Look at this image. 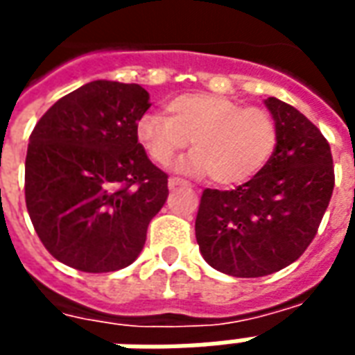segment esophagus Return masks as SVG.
<instances>
[{"instance_id": "1", "label": "esophagus", "mask_w": 355, "mask_h": 355, "mask_svg": "<svg viewBox=\"0 0 355 355\" xmlns=\"http://www.w3.org/2000/svg\"><path fill=\"white\" fill-rule=\"evenodd\" d=\"M167 186H169V190H175V188H182V186H188V182L180 180V178H169Z\"/></svg>"}]
</instances>
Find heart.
<instances>
[{"mask_svg": "<svg viewBox=\"0 0 355 355\" xmlns=\"http://www.w3.org/2000/svg\"><path fill=\"white\" fill-rule=\"evenodd\" d=\"M164 114H144L135 137L144 152L167 165L191 141L190 156L177 165L184 175H209L220 186L243 184L269 164L278 128L269 111L241 107L216 94H182L165 103Z\"/></svg>", "mask_w": 355, "mask_h": 355, "instance_id": "b5f03b06", "label": "heart"}]
</instances>
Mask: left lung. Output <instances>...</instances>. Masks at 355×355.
I'll list each match as a JSON object with an SVG mask.
<instances>
[{
  "mask_svg": "<svg viewBox=\"0 0 355 355\" xmlns=\"http://www.w3.org/2000/svg\"><path fill=\"white\" fill-rule=\"evenodd\" d=\"M265 107L278 128L277 150L252 180L201 196L196 239L205 261L237 278L284 269L306 250L331 199L329 143L309 118L277 97Z\"/></svg>",
  "mask_w": 355,
  "mask_h": 355,
  "instance_id": "8db88e82",
  "label": "left lung"
}]
</instances>
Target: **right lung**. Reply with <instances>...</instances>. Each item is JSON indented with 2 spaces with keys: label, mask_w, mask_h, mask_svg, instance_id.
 Instances as JSON below:
<instances>
[{
  "label": "right lung",
  "mask_w": 355,
  "mask_h": 355,
  "mask_svg": "<svg viewBox=\"0 0 355 355\" xmlns=\"http://www.w3.org/2000/svg\"><path fill=\"white\" fill-rule=\"evenodd\" d=\"M139 84L92 80L44 112L26 156V207L52 256L84 272L139 258L167 201V175L135 137L150 109Z\"/></svg>",
  "instance_id": "add662e5"
}]
</instances>
